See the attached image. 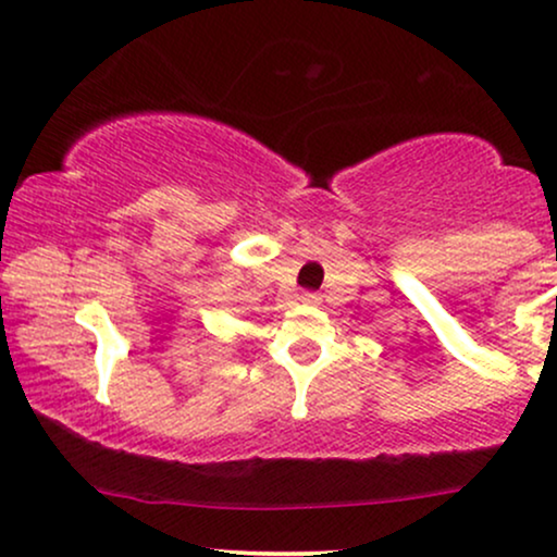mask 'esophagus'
Masks as SVG:
<instances>
[{
	"label": "esophagus",
	"instance_id": "obj_1",
	"mask_svg": "<svg viewBox=\"0 0 557 557\" xmlns=\"http://www.w3.org/2000/svg\"><path fill=\"white\" fill-rule=\"evenodd\" d=\"M301 301H305V305H320V294L305 292V294H301Z\"/></svg>",
	"mask_w": 557,
	"mask_h": 557
}]
</instances>
